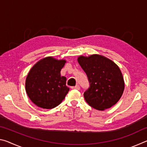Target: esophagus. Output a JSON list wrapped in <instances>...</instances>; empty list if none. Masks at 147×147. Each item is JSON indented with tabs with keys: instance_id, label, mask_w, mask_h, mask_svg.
Masks as SVG:
<instances>
[{
	"instance_id": "obj_1",
	"label": "esophagus",
	"mask_w": 147,
	"mask_h": 147,
	"mask_svg": "<svg viewBox=\"0 0 147 147\" xmlns=\"http://www.w3.org/2000/svg\"><path fill=\"white\" fill-rule=\"evenodd\" d=\"M73 89H76V90H79L80 89V86L78 85V84H77V85H76L75 86L73 87Z\"/></svg>"
}]
</instances>
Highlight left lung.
I'll list each match as a JSON object with an SVG mask.
<instances>
[{"instance_id": "1", "label": "left lung", "mask_w": 147, "mask_h": 147, "mask_svg": "<svg viewBox=\"0 0 147 147\" xmlns=\"http://www.w3.org/2000/svg\"><path fill=\"white\" fill-rule=\"evenodd\" d=\"M78 61L89 84L84 93L87 103L98 110L115 105L124 89L123 74L119 67L110 59L97 54L80 56Z\"/></svg>"}]
</instances>
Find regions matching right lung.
Segmentation results:
<instances>
[{
    "mask_svg": "<svg viewBox=\"0 0 147 147\" xmlns=\"http://www.w3.org/2000/svg\"><path fill=\"white\" fill-rule=\"evenodd\" d=\"M65 60L47 57L35 64L26 80V91L32 102L38 107L52 109L58 106L68 93L67 79L61 76Z\"/></svg>",
    "mask_w": 147,
    "mask_h": 147,
    "instance_id": "right-lung-1",
    "label": "right lung"
}]
</instances>
